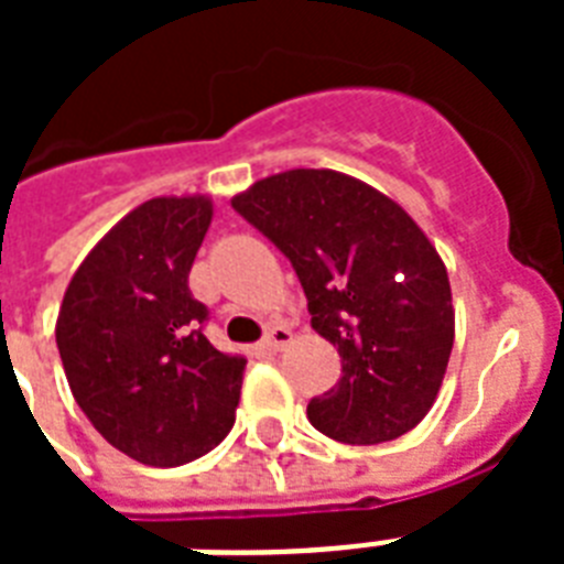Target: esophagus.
Here are the masks:
<instances>
[{"instance_id":"esophagus-1","label":"esophagus","mask_w":564,"mask_h":564,"mask_svg":"<svg viewBox=\"0 0 564 564\" xmlns=\"http://www.w3.org/2000/svg\"><path fill=\"white\" fill-rule=\"evenodd\" d=\"M290 343H292V334L283 325L269 327V330H265V336H263L265 351H283V348H286Z\"/></svg>"}]
</instances>
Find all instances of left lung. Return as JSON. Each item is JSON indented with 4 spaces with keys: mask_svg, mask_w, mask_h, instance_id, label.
Wrapping results in <instances>:
<instances>
[{
    "mask_svg": "<svg viewBox=\"0 0 564 564\" xmlns=\"http://www.w3.org/2000/svg\"><path fill=\"white\" fill-rule=\"evenodd\" d=\"M234 210L281 248L307 295L310 325L343 357L307 419L345 445L410 433L436 401L454 348L442 257L406 213L334 170L257 181Z\"/></svg>",
    "mask_w": 564,
    "mask_h": 564,
    "instance_id": "8db88e82",
    "label": "left lung"
}]
</instances>
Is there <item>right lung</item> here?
<instances>
[{"label":"right lung","instance_id":"right-lung-1","mask_svg":"<svg viewBox=\"0 0 564 564\" xmlns=\"http://www.w3.org/2000/svg\"><path fill=\"white\" fill-rule=\"evenodd\" d=\"M204 195L152 198L105 234L66 286L57 351L93 427L154 468L193 463L234 427L242 357L204 336L189 269L210 228Z\"/></svg>","mask_w":564,"mask_h":564}]
</instances>
